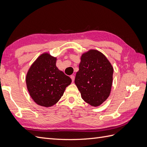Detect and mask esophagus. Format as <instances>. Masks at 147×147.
<instances>
[{
  "label": "esophagus",
  "mask_w": 147,
  "mask_h": 147,
  "mask_svg": "<svg viewBox=\"0 0 147 147\" xmlns=\"http://www.w3.org/2000/svg\"><path fill=\"white\" fill-rule=\"evenodd\" d=\"M70 78H71V79H72V82H74V80H75V76H74V75H70Z\"/></svg>",
  "instance_id": "esophagus-1"
}]
</instances>
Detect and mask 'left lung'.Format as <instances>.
I'll list each match as a JSON object with an SVG mask.
<instances>
[{"instance_id":"1","label":"left lung","mask_w":147,"mask_h":147,"mask_svg":"<svg viewBox=\"0 0 147 147\" xmlns=\"http://www.w3.org/2000/svg\"><path fill=\"white\" fill-rule=\"evenodd\" d=\"M113 74V67L103 53L92 49L83 53L75 78L82 99L91 106L100 105L110 96Z\"/></svg>"}]
</instances>
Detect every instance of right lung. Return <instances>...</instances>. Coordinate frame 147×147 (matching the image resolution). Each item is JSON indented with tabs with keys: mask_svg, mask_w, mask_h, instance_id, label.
Masks as SVG:
<instances>
[{
	"mask_svg": "<svg viewBox=\"0 0 147 147\" xmlns=\"http://www.w3.org/2000/svg\"><path fill=\"white\" fill-rule=\"evenodd\" d=\"M56 57L43 53L30 65L26 77L31 98L38 104L50 107L63 96L71 78L57 67Z\"/></svg>",
	"mask_w": 147,
	"mask_h": 147,
	"instance_id": "add662e5",
	"label": "right lung"
}]
</instances>
